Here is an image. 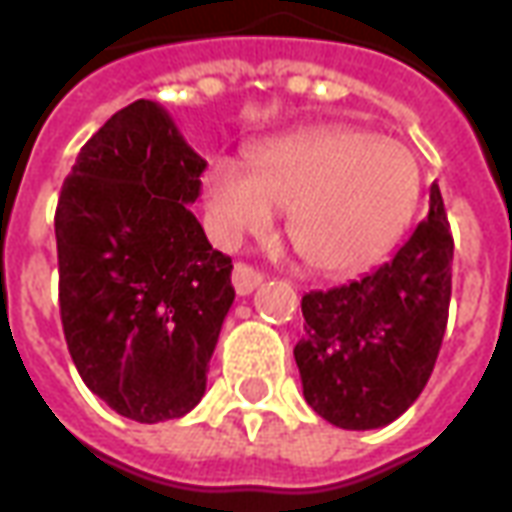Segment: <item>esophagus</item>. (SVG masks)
I'll list each match as a JSON object with an SVG mask.
<instances>
[{"mask_svg": "<svg viewBox=\"0 0 512 512\" xmlns=\"http://www.w3.org/2000/svg\"><path fill=\"white\" fill-rule=\"evenodd\" d=\"M263 282V274L252 268L249 263H235L233 268V288L238 296H249L252 290Z\"/></svg>", "mask_w": 512, "mask_h": 512, "instance_id": "obj_1", "label": "esophagus"}]
</instances>
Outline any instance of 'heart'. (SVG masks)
Returning a JSON list of instances; mask_svg holds the SVG:
<instances>
[{
	"mask_svg": "<svg viewBox=\"0 0 512 512\" xmlns=\"http://www.w3.org/2000/svg\"><path fill=\"white\" fill-rule=\"evenodd\" d=\"M419 167L408 147L359 128H312L260 147L249 169L219 158L205 208L224 244L263 235L290 213L296 255L326 274H354L384 257L417 211Z\"/></svg>",
	"mask_w": 512,
	"mask_h": 512,
	"instance_id": "heart-1",
	"label": "heart"
}]
</instances>
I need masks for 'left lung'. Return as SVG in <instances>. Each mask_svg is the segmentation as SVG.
<instances>
[{
    "mask_svg": "<svg viewBox=\"0 0 512 512\" xmlns=\"http://www.w3.org/2000/svg\"><path fill=\"white\" fill-rule=\"evenodd\" d=\"M450 293L452 233L433 183L428 219L389 263L301 299L307 326L293 356L312 411L345 430L395 422L433 373Z\"/></svg>",
    "mask_w": 512,
    "mask_h": 512,
    "instance_id": "1",
    "label": "left lung"
}]
</instances>
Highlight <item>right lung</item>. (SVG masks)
Here are the masks:
<instances>
[{
	"instance_id": "add662e5",
	"label": "right lung",
	"mask_w": 512,
	"mask_h": 512,
	"mask_svg": "<svg viewBox=\"0 0 512 512\" xmlns=\"http://www.w3.org/2000/svg\"><path fill=\"white\" fill-rule=\"evenodd\" d=\"M202 169L167 109L142 98L95 131L57 202L73 365L106 406L145 425L200 403L235 299L233 260L189 211Z\"/></svg>"
}]
</instances>
